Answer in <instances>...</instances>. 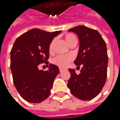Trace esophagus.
Returning a JSON list of instances; mask_svg holds the SVG:
<instances>
[{
  "mask_svg": "<svg viewBox=\"0 0 120 120\" xmlns=\"http://www.w3.org/2000/svg\"><path fill=\"white\" fill-rule=\"evenodd\" d=\"M64 70H65V69H63V68H61V67H60V68H59V71L60 72L63 71Z\"/></svg>",
  "mask_w": 120,
  "mask_h": 120,
  "instance_id": "1",
  "label": "esophagus"
}]
</instances>
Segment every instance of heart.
<instances>
[{"instance_id":"obj_1","label":"heart","mask_w":120,"mask_h":120,"mask_svg":"<svg viewBox=\"0 0 120 120\" xmlns=\"http://www.w3.org/2000/svg\"><path fill=\"white\" fill-rule=\"evenodd\" d=\"M65 39L67 43L70 46L73 44L77 43V39L75 36L71 33H68L65 35ZM54 41L55 40H53L51 43L49 45V51L52 52L53 49V45H54ZM73 56L70 55H59L56 57L53 58L52 59V63L54 65H57L60 67H66L68 66V65L70 63L71 61H73Z\"/></svg>"}]
</instances>
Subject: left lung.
<instances>
[{
	"label": "left lung",
	"instance_id": "8db88e82",
	"mask_svg": "<svg viewBox=\"0 0 120 120\" xmlns=\"http://www.w3.org/2000/svg\"><path fill=\"white\" fill-rule=\"evenodd\" d=\"M69 31L75 33L79 39V52L74 63L82 68L77 75L69 69L71 77L67 86L73 95L87 101L101 92L107 79L108 56L105 42L97 30L85 26H77Z\"/></svg>",
	"mask_w": 120,
	"mask_h": 120
}]
</instances>
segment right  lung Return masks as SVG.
I'll return each mask as SVG.
<instances>
[{
    "label": "right lung",
    "instance_id": "right-lung-1",
    "mask_svg": "<svg viewBox=\"0 0 120 120\" xmlns=\"http://www.w3.org/2000/svg\"><path fill=\"white\" fill-rule=\"evenodd\" d=\"M61 32L33 29L19 37L12 47L13 83L20 95L28 102L40 103L50 95L54 79L59 73V67L49 64L48 71H43L39 70L38 65L49 64V45Z\"/></svg>",
    "mask_w": 120,
    "mask_h": 120
}]
</instances>
